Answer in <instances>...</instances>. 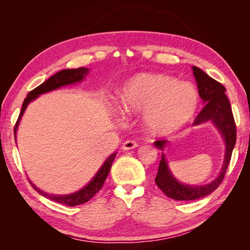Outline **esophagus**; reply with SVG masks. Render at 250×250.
Listing matches in <instances>:
<instances>
[{
    "mask_svg": "<svg viewBox=\"0 0 250 250\" xmlns=\"http://www.w3.org/2000/svg\"><path fill=\"white\" fill-rule=\"evenodd\" d=\"M138 146V142L135 140H126L124 146H122V149L124 150H131V149H134V147Z\"/></svg>",
    "mask_w": 250,
    "mask_h": 250,
    "instance_id": "obj_1",
    "label": "esophagus"
}]
</instances>
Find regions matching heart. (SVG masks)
<instances>
[{
	"label": "heart",
	"instance_id": "1",
	"mask_svg": "<svg viewBox=\"0 0 250 250\" xmlns=\"http://www.w3.org/2000/svg\"><path fill=\"white\" fill-rule=\"evenodd\" d=\"M121 105L125 112L146 111V121L155 134H167L183 126L195 113L198 95L194 86L166 75L145 74L124 88Z\"/></svg>",
	"mask_w": 250,
	"mask_h": 250
}]
</instances>
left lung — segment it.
I'll use <instances>...</instances> for the list:
<instances>
[{"mask_svg": "<svg viewBox=\"0 0 250 250\" xmlns=\"http://www.w3.org/2000/svg\"><path fill=\"white\" fill-rule=\"evenodd\" d=\"M194 77L196 79L198 95L203 99L204 107L195 118L194 125L202 124L211 120L223 133L226 141V156L222 172L216 180L211 183L203 186H188L181 184L168 171L166 158L162 154L160 161L158 174L155 177V183L158 188L167 196L176 201H193L197 198L209 195L211 192L216 189L225 177L228 164L230 162L231 153L236 143V124L232 116L231 105L227 96L225 95L226 88L217 80L209 77L198 67L193 66ZM166 140L155 141L156 147L162 149L166 145Z\"/></svg>", "mask_w": 250, "mask_h": 250, "instance_id": "left-lung-1", "label": "left lung"}]
</instances>
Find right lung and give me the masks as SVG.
<instances>
[{
	"instance_id": "add662e5",
	"label": "right lung",
	"mask_w": 250,
	"mask_h": 250,
	"mask_svg": "<svg viewBox=\"0 0 250 250\" xmlns=\"http://www.w3.org/2000/svg\"><path fill=\"white\" fill-rule=\"evenodd\" d=\"M87 74H88V69L84 68V67H79V68H76V69L61 70V71H58L57 74L52 76L50 78H48L46 82L40 84L39 87H36L35 89L29 91L27 97L24 100L23 105H22V110H21L20 116H19V119L15 124L14 134L16 133V129H18V125H19L21 117L23 116V113L25 111V109H26L27 104H29V101L35 99L36 97H39L41 94H44V92L57 89V88H59L61 86H65V84L80 82V80H83V78L84 77V75H87ZM115 158H116V153L110 155L109 158L105 160L104 166L101 167V168L98 171V173H97L96 176L91 180L90 183L86 185V188H83V189H80V191L76 192L74 194H69V195H64V196L49 195V194L44 193L43 191H41L40 188H37L31 181H29V183H31V185L33 186V188L35 189V191L39 192L41 195L47 197L52 201L61 203V204H64L67 206H76V205L83 204V203H87L88 201L91 200V198L100 191L101 188H103V185L104 183L105 179H107L109 171H110V168H111L112 162H113V160H115Z\"/></svg>"
}]
</instances>
